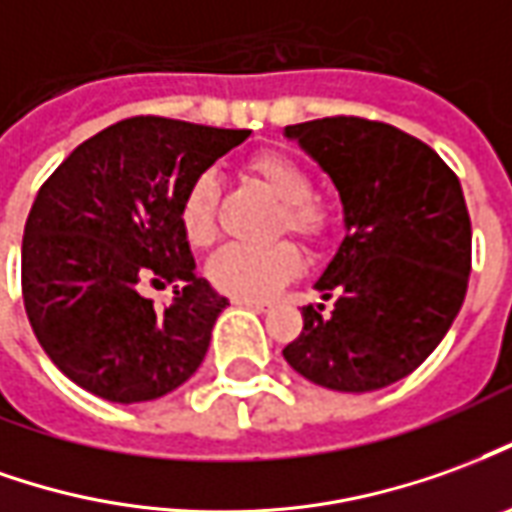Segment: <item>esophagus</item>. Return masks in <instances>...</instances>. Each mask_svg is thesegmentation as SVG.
I'll return each instance as SVG.
<instances>
[{"label":"esophagus","mask_w":512,"mask_h":512,"mask_svg":"<svg viewBox=\"0 0 512 512\" xmlns=\"http://www.w3.org/2000/svg\"><path fill=\"white\" fill-rule=\"evenodd\" d=\"M232 305L238 307H249V310H255V313H263V310H268V302H263V299H232Z\"/></svg>","instance_id":"obj_1"}]
</instances>
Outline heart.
Listing matches in <instances>:
<instances>
[{
    "instance_id": "b5f03b06",
    "label": "heart",
    "mask_w": 512,
    "mask_h": 512,
    "mask_svg": "<svg viewBox=\"0 0 512 512\" xmlns=\"http://www.w3.org/2000/svg\"><path fill=\"white\" fill-rule=\"evenodd\" d=\"M246 174L263 185L280 210L274 216V235L291 232L310 252L330 244L338 232V207L313 194L316 180L305 163L285 152H260L246 163ZM216 205L219 182L205 171L199 174L180 202V227L191 246H207L216 238ZM302 268V255L291 241L268 246H221L207 260V277L213 288L235 299H266L291 282Z\"/></svg>"
}]
</instances>
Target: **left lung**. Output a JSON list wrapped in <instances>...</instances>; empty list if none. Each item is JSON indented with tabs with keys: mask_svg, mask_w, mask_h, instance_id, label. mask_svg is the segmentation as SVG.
Instances as JSON below:
<instances>
[{
	"mask_svg": "<svg viewBox=\"0 0 512 512\" xmlns=\"http://www.w3.org/2000/svg\"><path fill=\"white\" fill-rule=\"evenodd\" d=\"M341 191L346 238L282 355L332 391H380L413 374L466 299L471 219L457 174L407 132L360 116L285 127Z\"/></svg>",
	"mask_w": 512,
	"mask_h": 512,
	"instance_id": "1",
	"label": "left lung"
}]
</instances>
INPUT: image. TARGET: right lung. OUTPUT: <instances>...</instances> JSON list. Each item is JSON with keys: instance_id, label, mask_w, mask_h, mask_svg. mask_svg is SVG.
Returning <instances> with one entry per match:
<instances>
[{"instance_id": "right-lung-1", "label": "right lung", "mask_w": 512, "mask_h": 512, "mask_svg": "<svg viewBox=\"0 0 512 512\" xmlns=\"http://www.w3.org/2000/svg\"><path fill=\"white\" fill-rule=\"evenodd\" d=\"M246 138L249 130L132 116L77 146L38 188L21 241V296L38 343L80 388L121 405L149 402L202 366L227 299L196 274L180 202ZM169 281L183 291L160 314L143 288Z\"/></svg>"}]
</instances>
